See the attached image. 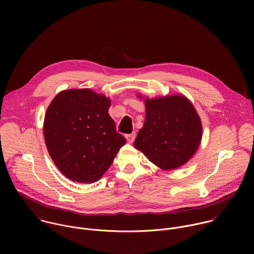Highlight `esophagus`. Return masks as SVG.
Segmentation results:
<instances>
[{
	"label": "esophagus",
	"mask_w": 254,
	"mask_h": 254,
	"mask_svg": "<svg viewBox=\"0 0 254 254\" xmlns=\"http://www.w3.org/2000/svg\"><path fill=\"white\" fill-rule=\"evenodd\" d=\"M126 138H127V142L131 143V142L134 140V138H135V132H131V133L126 134Z\"/></svg>",
	"instance_id": "esophagus-1"
}]
</instances>
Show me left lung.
I'll return each mask as SVG.
<instances>
[{
    "label": "left lung",
    "instance_id": "1",
    "mask_svg": "<svg viewBox=\"0 0 254 254\" xmlns=\"http://www.w3.org/2000/svg\"><path fill=\"white\" fill-rule=\"evenodd\" d=\"M202 137L193 104L182 95L146 100V121L134 140L135 149L155 165L172 170L187 163Z\"/></svg>",
    "mask_w": 254,
    "mask_h": 254
}]
</instances>
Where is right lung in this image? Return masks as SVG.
<instances>
[{"mask_svg": "<svg viewBox=\"0 0 254 254\" xmlns=\"http://www.w3.org/2000/svg\"><path fill=\"white\" fill-rule=\"evenodd\" d=\"M110 106V99L87 88L64 90L50 103L44 121L46 147L68 179L96 182L126 143L108 115Z\"/></svg>", "mask_w": 254, "mask_h": 254, "instance_id": "right-lung-1", "label": "right lung"}]
</instances>
